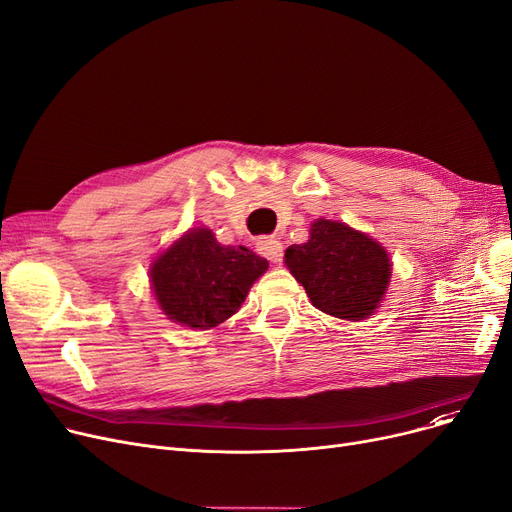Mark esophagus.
I'll list each match as a JSON object with an SVG mask.
<instances>
[{"label": "esophagus", "mask_w": 512, "mask_h": 512, "mask_svg": "<svg viewBox=\"0 0 512 512\" xmlns=\"http://www.w3.org/2000/svg\"><path fill=\"white\" fill-rule=\"evenodd\" d=\"M257 251H259L261 255H265L270 261L278 263V261L282 259L284 247H282V242L276 240V238H261V240L257 242Z\"/></svg>", "instance_id": "obj_1"}]
</instances>
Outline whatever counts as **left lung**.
Instances as JSON below:
<instances>
[{
	"mask_svg": "<svg viewBox=\"0 0 512 512\" xmlns=\"http://www.w3.org/2000/svg\"><path fill=\"white\" fill-rule=\"evenodd\" d=\"M309 240L284 253L290 274L305 286L313 307L359 321L380 307L392 276L386 249L342 222L315 220Z\"/></svg>",
	"mask_w": 512,
	"mask_h": 512,
	"instance_id": "left-lung-1",
	"label": "left lung"
}]
</instances>
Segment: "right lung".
<instances>
[{
  "instance_id": "1",
  "label": "right lung",
  "mask_w": 512,
  "mask_h": 512,
  "mask_svg": "<svg viewBox=\"0 0 512 512\" xmlns=\"http://www.w3.org/2000/svg\"><path fill=\"white\" fill-rule=\"evenodd\" d=\"M267 265L251 249L220 245L209 228H193L151 263L149 276L168 319L209 330L240 309Z\"/></svg>"
}]
</instances>
